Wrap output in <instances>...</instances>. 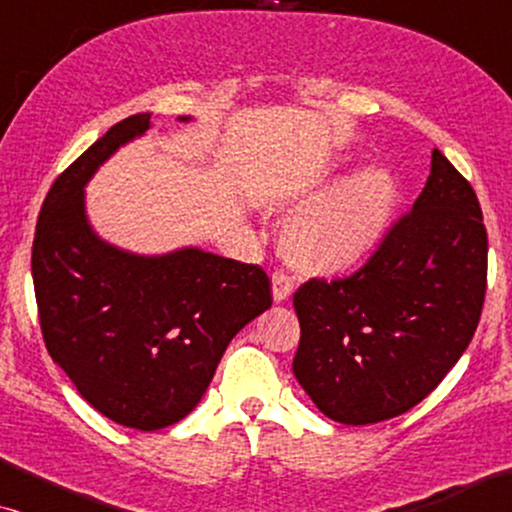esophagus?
<instances>
[{
    "label": "esophagus",
    "instance_id": "esophagus-1",
    "mask_svg": "<svg viewBox=\"0 0 512 512\" xmlns=\"http://www.w3.org/2000/svg\"><path fill=\"white\" fill-rule=\"evenodd\" d=\"M293 293V279L286 275L284 270H277L275 275H272V300L275 303H284V300H289Z\"/></svg>",
    "mask_w": 512,
    "mask_h": 512
}]
</instances>
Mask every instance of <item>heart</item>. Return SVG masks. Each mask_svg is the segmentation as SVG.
I'll list each match as a JSON object with an SVG mask.
<instances>
[{
  "mask_svg": "<svg viewBox=\"0 0 512 512\" xmlns=\"http://www.w3.org/2000/svg\"><path fill=\"white\" fill-rule=\"evenodd\" d=\"M389 172L363 167L293 214L282 230L284 258L305 275L354 270L380 242L394 209Z\"/></svg>",
  "mask_w": 512,
  "mask_h": 512,
  "instance_id": "obj_1",
  "label": "heart"
}]
</instances>
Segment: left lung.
I'll return each mask as SVG.
<instances>
[{"mask_svg":"<svg viewBox=\"0 0 512 512\" xmlns=\"http://www.w3.org/2000/svg\"><path fill=\"white\" fill-rule=\"evenodd\" d=\"M487 289V230L471 184L438 149L412 212L345 279L293 296V375L328 419L377 424L424 401L466 352Z\"/></svg>","mask_w":512,"mask_h":512,"instance_id":"8db88e82","label":"left lung"}]
</instances>
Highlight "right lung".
Returning <instances> with one entry per match:
<instances>
[{
	"label": "right lung",
	"mask_w": 512,
	"mask_h": 512,
	"mask_svg": "<svg viewBox=\"0 0 512 512\" xmlns=\"http://www.w3.org/2000/svg\"><path fill=\"white\" fill-rule=\"evenodd\" d=\"M149 128L151 114L130 116L81 153L48 191L32 244L48 354L97 412L139 431L184 419L230 340L272 305L258 265L198 247L132 254L90 226L86 184Z\"/></svg>",
	"instance_id": "right-lung-1"
}]
</instances>
